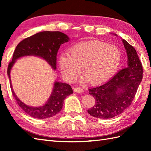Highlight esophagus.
I'll return each instance as SVG.
<instances>
[{"instance_id": "obj_1", "label": "esophagus", "mask_w": 151, "mask_h": 151, "mask_svg": "<svg viewBox=\"0 0 151 151\" xmlns=\"http://www.w3.org/2000/svg\"><path fill=\"white\" fill-rule=\"evenodd\" d=\"M74 91L77 92V93H82L84 91V90H83V89L81 88L76 87V88H74Z\"/></svg>"}]
</instances>
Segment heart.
I'll use <instances>...</instances> for the list:
<instances>
[{
	"mask_svg": "<svg viewBox=\"0 0 151 151\" xmlns=\"http://www.w3.org/2000/svg\"><path fill=\"white\" fill-rule=\"evenodd\" d=\"M121 54L117 47L100 41L82 42L73 46L68 54L60 56L59 63L67 81L73 82L81 74L93 84L106 81L119 67Z\"/></svg>",
	"mask_w": 151,
	"mask_h": 151,
	"instance_id": "obj_1",
	"label": "heart"
}]
</instances>
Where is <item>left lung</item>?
<instances>
[{
	"label": "left lung",
	"mask_w": 151,
	"mask_h": 151,
	"mask_svg": "<svg viewBox=\"0 0 151 151\" xmlns=\"http://www.w3.org/2000/svg\"><path fill=\"white\" fill-rule=\"evenodd\" d=\"M128 56V65L110 81L89 89L95 99L93 106L88 110L91 116L106 119L122 114L132 104L143 78V66L136 49L123 40Z\"/></svg>",
	"instance_id": "8db88e82"
}]
</instances>
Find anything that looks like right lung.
<instances>
[{
    "instance_id": "right-lung-1",
    "label": "right lung",
    "mask_w": 151,
    "mask_h": 151,
    "mask_svg": "<svg viewBox=\"0 0 151 151\" xmlns=\"http://www.w3.org/2000/svg\"><path fill=\"white\" fill-rule=\"evenodd\" d=\"M68 36L60 32L44 31L25 38L16 47L12 60L8 66V75L10 81L12 95L20 108L31 117L46 119L56 115L61 111L65 99L73 93L71 86L65 83H54L53 91L45 105L41 107H32L21 102L13 91L10 80L12 67L19 58L24 56H37L43 58L52 66L56 68V55L60 45L67 42Z\"/></svg>"
}]
</instances>
